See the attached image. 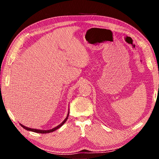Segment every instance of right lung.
<instances>
[{
    "label": "right lung",
    "mask_w": 159,
    "mask_h": 159,
    "mask_svg": "<svg viewBox=\"0 0 159 159\" xmlns=\"http://www.w3.org/2000/svg\"><path fill=\"white\" fill-rule=\"evenodd\" d=\"M68 116H69V114H68V115H67V117L65 118V120H64V121L61 123V124H60L59 125H57V127H55V128H52V129H51V130H37V129H33V128H27V127H26V126L23 125H21V124H20V125H21V127L25 128V130H30V131L34 132V133H43V134H44V133H52V132L56 130H57V129H58V128H60L61 125H62L63 124H64V123H65V122L66 121L67 118H68Z\"/></svg>",
    "instance_id": "right-lung-1"
}]
</instances>
